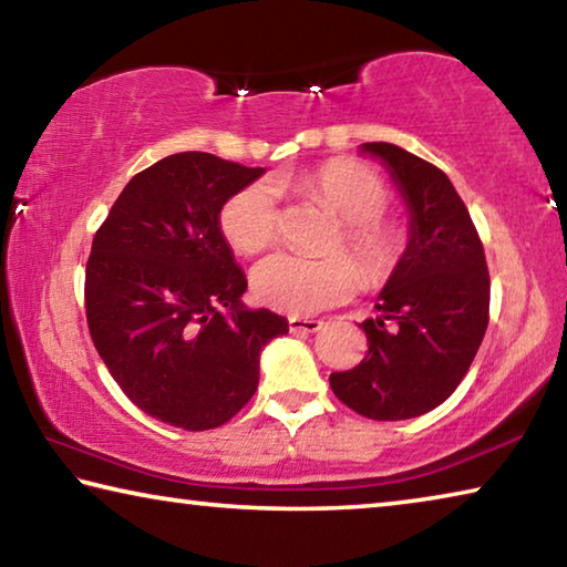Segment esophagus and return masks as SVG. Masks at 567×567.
I'll use <instances>...</instances> for the list:
<instances>
[{
    "label": "esophagus",
    "mask_w": 567,
    "mask_h": 567,
    "mask_svg": "<svg viewBox=\"0 0 567 567\" xmlns=\"http://www.w3.org/2000/svg\"><path fill=\"white\" fill-rule=\"evenodd\" d=\"M287 328H290V332H318L322 328V320L297 318V315H292V318H287Z\"/></svg>",
    "instance_id": "obj_1"
}]
</instances>
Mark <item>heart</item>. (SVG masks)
Listing matches in <instances>:
<instances>
[{"instance_id":"1","label":"heart","mask_w":567,"mask_h":567,"mask_svg":"<svg viewBox=\"0 0 567 567\" xmlns=\"http://www.w3.org/2000/svg\"><path fill=\"white\" fill-rule=\"evenodd\" d=\"M302 189L340 225L328 239L334 255L307 260L295 255H272L255 267L252 292L262 305L290 315H312L338 305L360 285L382 287L405 265L410 237L395 219L385 217L390 189L375 172L350 159H332L302 179ZM219 227L239 255H257L275 245L282 229L280 205L270 185L255 182L227 199ZM348 248L359 262L337 252Z\"/></svg>"}]
</instances>
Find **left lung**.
Listing matches in <instances>:
<instances>
[{
    "instance_id": "obj_1",
    "label": "left lung",
    "mask_w": 567,
    "mask_h": 567,
    "mask_svg": "<svg viewBox=\"0 0 567 567\" xmlns=\"http://www.w3.org/2000/svg\"><path fill=\"white\" fill-rule=\"evenodd\" d=\"M385 162L410 207V249L364 320V360L332 372L340 402L370 420H408L453 395L491 320L485 249L443 169L388 142H364Z\"/></svg>"
}]
</instances>
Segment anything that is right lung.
I'll use <instances>...</instances> for the list:
<instances>
[{
    "mask_svg": "<svg viewBox=\"0 0 567 567\" xmlns=\"http://www.w3.org/2000/svg\"><path fill=\"white\" fill-rule=\"evenodd\" d=\"M209 152H177L134 175L92 239L84 310L120 390L172 427L213 430L255 395L260 350L287 334L245 310L219 209L262 175Z\"/></svg>",
    "mask_w": 567,
    "mask_h": 567,
    "instance_id": "add662e5",
    "label": "right lung"
}]
</instances>
